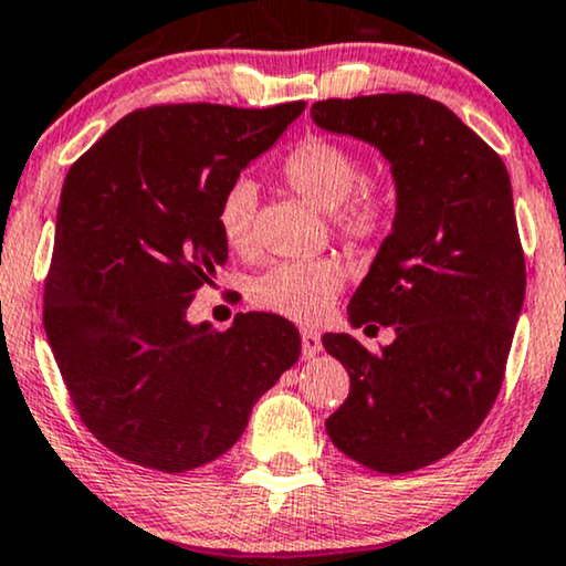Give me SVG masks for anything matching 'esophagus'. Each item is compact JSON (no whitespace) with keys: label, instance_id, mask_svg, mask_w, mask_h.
I'll use <instances>...</instances> for the list:
<instances>
[{"label":"esophagus","instance_id":"esophagus-1","mask_svg":"<svg viewBox=\"0 0 566 566\" xmlns=\"http://www.w3.org/2000/svg\"><path fill=\"white\" fill-rule=\"evenodd\" d=\"M301 348H304V356L312 358L322 350V337L317 329H301Z\"/></svg>","mask_w":566,"mask_h":566}]
</instances>
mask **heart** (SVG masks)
<instances>
[{
  "label": "heart",
  "mask_w": 566,
  "mask_h": 566,
  "mask_svg": "<svg viewBox=\"0 0 566 566\" xmlns=\"http://www.w3.org/2000/svg\"><path fill=\"white\" fill-rule=\"evenodd\" d=\"M281 176L293 192L314 208L333 212V226L350 244L377 239L387 223L385 200L371 189H356L361 164L348 148L327 137H304L281 164ZM256 187L239 179L218 205V231L226 247L239 254L254 249ZM343 285V268L335 260H298L273 265L252 283V301L260 310L293 322H317Z\"/></svg>",
  "instance_id": "obj_1"
}]
</instances>
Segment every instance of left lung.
Wrapping results in <instances>:
<instances>
[{
	"instance_id": "8db88e82",
	"label": "left lung",
	"mask_w": 566,
	"mask_h": 566,
	"mask_svg": "<svg viewBox=\"0 0 566 566\" xmlns=\"http://www.w3.org/2000/svg\"><path fill=\"white\" fill-rule=\"evenodd\" d=\"M317 127L364 139L390 164L392 233L348 304L354 327H395L369 354L327 333L350 392L333 444L377 473H410L465 442L494 406L523 312L525 256L507 166L427 95L379 93L312 106Z\"/></svg>"
}]
</instances>
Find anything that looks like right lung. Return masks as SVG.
I'll return each instance as SVG.
<instances>
[{
    "mask_svg": "<svg viewBox=\"0 0 566 566\" xmlns=\"http://www.w3.org/2000/svg\"><path fill=\"white\" fill-rule=\"evenodd\" d=\"M304 106L139 108L64 179L43 327L87 431L135 465L185 473L229 452L298 361L277 314L218 333L187 310L229 260L220 197Z\"/></svg>",
    "mask_w": 566,
    "mask_h": 566,
    "instance_id": "right-lung-1",
    "label": "right lung"
}]
</instances>
